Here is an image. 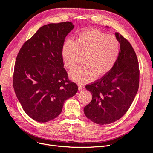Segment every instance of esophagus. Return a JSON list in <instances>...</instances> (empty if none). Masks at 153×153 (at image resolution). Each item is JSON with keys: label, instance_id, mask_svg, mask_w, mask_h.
Wrapping results in <instances>:
<instances>
[{"label": "esophagus", "instance_id": "34e87169", "mask_svg": "<svg viewBox=\"0 0 153 153\" xmlns=\"http://www.w3.org/2000/svg\"><path fill=\"white\" fill-rule=\"evenodd\" d=\"M85 88V85H83V84H79L78 85V89L79 90H82V89Z\"/></svg>", "mask_w": 153, "mask_h": 153}]
</instances>
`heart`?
<instances>
[{"label":"heart","mask_w":153,"mask_h":153,"mask_svg":"<svg viewBox=\"0 0 153 153\" xmlns=\"http://www.w3.org/2000/svg\"><path fill=\"white\" fill-rule=\"evenodd\" d=\"M120 53V43L113 35H108L96 29L78 34L73 41H66L61 55L66 67L72 70L81 56L84 64L70 73V78L78 82H88L97 76L106 75L114 66Z\"/></svg>","instance_id":"heart-1"}]
</instances>
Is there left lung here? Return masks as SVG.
Wrapping results in <instances>:
<instances>
[{
	"mask_svg": "<svg viewBox=\"0 0 153 153\" xmlns=\"http://www.w3.org/2000/svg\"><path fill=\"white\" fill-rule=\"evenodd\" d=\"M115 36L120 46L114 66L100 80L85 87L92 94V99L84 108V113L99 125L111 123L122 118L139 88V69L135 52L122 35L115 33Z\"/></svg>",
	"mask_w": 153,
	"mask_h": 153,
	"instance_id": "8db88e82",
	"label": "left lung"
}]
</instances>
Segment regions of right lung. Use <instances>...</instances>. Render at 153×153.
<instances>
[{
  "instance_id": "add662e5",
  "label": "right lung",
  "mask_w": 153,
  "mask_h": 153,
  "mask_svg": "<svg viewBox=\"0 0 153 153\" xmlns=\"http://www.w3.org/2000/svg\"><path fill=\"white\" fill-rule=\"evenodd\" d=\"M74 27L69 22L42 26L17 56L14 92L25 112L36 122L58 117L65 101L78 91L76 84L68 80L61 55L65 39Z\"/></svg>"
}]
</instances>
